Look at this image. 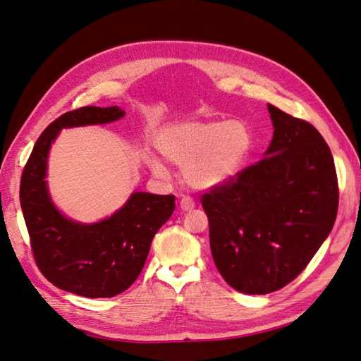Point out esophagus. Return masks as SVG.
I'll list each match as a JSON object with an SVG mask.
<instances>
[{"label": "esophagus", "instance_id": "obj_1", "mask_svg": "<svg viewBox=\"0 0 361 361\" xmlns=\"http://www.w3.org/2000/svg\"><path fill=\"white\" fill-rule=\"evenodd\" d=\"M180 208H181V211H192L194 208H195V202L192 200V198H189V197H183L181 198V202H180Z\"/></svg>", "mask_w": 361, "mask_h": 361}]
</instances>
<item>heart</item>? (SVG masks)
I'll return each mask as SVG.
<instances>
[{
    "instance_id": "heart-1",
    "label": "heart",
    "mask_w": 361,
    "mask_h": 361,
    "mask_svg": "<svg viewBox=\"0 0 361 361\" xmlns=\"http://www.w3.org/2000/svg\"><path fill=\"white\" fill-rule=\"evenodd\" d=\"M252 145L250 128L240 121H195L163 128L157 147L169 163L183 169V178L194 189L225 185L239 172ZM150 171L166 175L155 157L147 159Z\"/></svg>"
}]
</instances>
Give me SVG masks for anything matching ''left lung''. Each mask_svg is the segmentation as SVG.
Segmentation results:
<instances>
[{
    "mask_svg": "<svg viewBox=\"0 0 361 361\" xmlns=\"http://www.w3.org/2000/svg\"><path fill=\"white\" fill-rule=\"evenodd\" d=\"M264 158L202 197L219 273L237 291L267 295L301 273L331 234L338 180L318 130L268 104Z\"/></svg>",
    "mask_w": 361,
    "mask_h": 361,
    "instance_id": "8db88e82",
    "label": "left lung"
}]
</instances>
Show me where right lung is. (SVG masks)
Here are the masks:
<instances>
[{
  "label": "right lung",
  "mask_w": 361,
  "mask_h": 361,
  "mask_svg": "<svg viewBox=\"0 0 361 361\" xmlns=\"http://www.w3.org/2000/svg\"><path fill=\"white\" fill-rule=\"evenodd\" d=\"M119 106H82L44 128L25 166L20 203L37 267L54 286L85 298H111L140 276L153 235L175 209L173 195L133 192L111 217L79 224L52 203L46 169L60 130L109 124L124 116Z\"/></svg>",
  "instance_id": "add662e5"
}]
</instances>
